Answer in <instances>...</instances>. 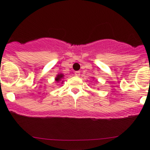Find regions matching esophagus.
Instances as JSON below:
<instances>
[{
  "instance_id": "esophagus-1",
  "label": "esophagus",
  "mask_w": 150,
  "mask_h": 150,
  "mask_svg": "<svg viewBox=\"0 0 150 150\" xmlns=\"http://www.w3.org/2000/svg\"><path fill=\"white\" fill-rule=\"evenodd\" d=\"M80 75H81V72H80V71H76V72H75V76L78 77V76H80Z\"/></svg>"
}]
</instances>
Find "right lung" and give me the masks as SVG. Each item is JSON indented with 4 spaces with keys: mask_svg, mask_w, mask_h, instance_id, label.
Listing matches in <instances>:
<instances>
[{
    "mask_svg": "<svg viewBox=\"0 0 150 150\" xmlns=\"http://www.w3.org/2000/svg\"><path fill=\"white\" fill-rule=\"evenodd\" d=\"M63 76H64V75H63L62 74H59V75L57 76V78H55L56 81H57V82H59V81H61V79L63 78ZM62 82H63V81H62Z\"/></svg>",
    "mask_w": 150,
    "mask_h": 150,
    "instance_id": "obj_1",
    "label": "right lung"
}]
</instances>
